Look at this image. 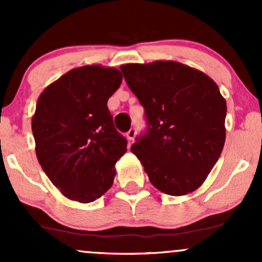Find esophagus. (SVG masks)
Returning <instances> with one entry per match:
<instances>
[{
    "label": "esophagus",
    "mask_w": 262,
    "mask_h": 262,
    "mask_svg": "<svg viewBox=\"0 0 262 262\" xmlns=\"http://www.w3.org/2000/svg\"><path fill=\"white\" fill-rule=\"evenodd\" d=\"M135 134H137V129H135L134 127H132V128L129 129V130L127 132V138H128V140H129V141H133Z\"/></svg>",
    "instance_id": "1"
}]
</instances>
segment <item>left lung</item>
Wrapping results in <instances>:
<instances>
[{
	"label": "left lung",
	"mask_w": 262,
	"mask_h": 262,
	"mask_svg": "<svg viewBox=\"0 0 262 262\" xmlns=\"http://www.w3.org/2000/svg\"><path fill=\"white\" fill-rule=\"evenodd\" d=\"M121 71L144 107L146 129L130 150L150 182L170 196L197 189L225 141L227 103L217 83L176 61L127 64Z\"/></svg>",
	"instance_id": "obj_1"
}]
</instances>
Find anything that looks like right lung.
<instances>
[{"instance_id": "1", "label": "right lung", "mask_w": 262, "mask_h": 262, "mask_svg": "<svg viewBox=\"0 0 262 262\" xmlns=\"http://www.w3.org/2000/svg\"><path fill=\"white\" fill-rule=\"evenodd\" d=\"M122 83L116 69H74L39 96L32 130L41 169L61 193L90 203L112 186L128 141L113 124L107 101Z\"/></svg>"}]
</instances>
